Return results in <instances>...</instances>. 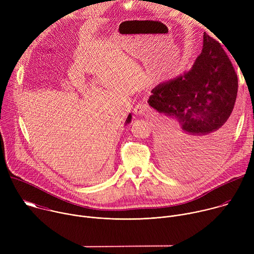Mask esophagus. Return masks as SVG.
I'll return each mask as SVG.
<instances>
[{"mask_svg": "<svg viewBox=\"0 0 254 254\" xmlns=\"http://www.w3.org/2000/svg\"><path fill=\"white\" fill-rule=\"evenodd\" d=\"M133 112L137 116H144L150 112V107L146 103H138L134 106Z\"/></svg>", "mask_w": 254, "mask_h": 254, "instance_id": "34e87169", "label": "esophagus"}]
</instances>
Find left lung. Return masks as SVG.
Listing matches in <instances>:
<instances>
[{"instance_id": "1", "label": "left lung", "mask_w": 254, "mask_h": 254, "mask_svg": "<svg viewBox=\"0 0 254 254\" xmlns=\"http://www.w3.org/2000/svg\"><path fill=\"white\" fill-rule=\"evenodd\" d=\"M235 70L218 41L204 33L203 48L184 75L160 83L148 102L178 122L159 134L162 154L174 169L202 171L219 158L229 136V118L237 96ZM199 145L194 153L188 146ZM188 153V155H185Z\"/></svg>"}]
</instances>
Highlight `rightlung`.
I'll list each match as a JSON object with an SVG mask.
<instances>
[{
	"label": "right lung",
	"mask_w": 254,
	"mask_h": 254,
	"mask_svg": "<svg viewBox=\"0 0 254 254\" xmlns=\"http://www.w3.org/2000/svg\"><path fill=\"white\" fill-rule=\"evenodd\" d=\"M130 121H131V115L129 114L128 117H127V121H126V125H127V124H129Z\"/></svg>",
	"instance_id": "obj_1"
}]
</instances>
